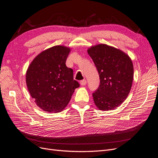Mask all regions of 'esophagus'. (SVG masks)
I'll return each instance as SVG.
<instances>
[{"mask_svg":"<svg viewBox=\"0 0 158 158\" xmlns=\"http://www.w3.org/2000/svg\"><path fill=\"white\" fill-rule=\"evenodd\" d=\"M80 84L82 85V86H84V85H85L87 84V81L85 80V79H83V80H82V81H80Z\"/></svg>","mask_w":158,"mask_h":158,"instance_id":"1","label":"esophagus"}]
</instances>
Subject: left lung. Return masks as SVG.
<instances>
[{"label": "left lung", "mask_w": 158, "mask_h": 158, "mask_svg": "<svg viewBox=\"0 0 158 158\" xmlns=\"http://www.w3.org/2000/svg\"><path fill=\"white\" fill-rule=\"evenodd\" d=\"M87 52L100 77L99 87L93 93L94 104L99 110H114L126 100L131 89L132 61L127 53L106 44L92 46Z\"/></svg>", "instance_id": "left-lung-1"}]
</instances>
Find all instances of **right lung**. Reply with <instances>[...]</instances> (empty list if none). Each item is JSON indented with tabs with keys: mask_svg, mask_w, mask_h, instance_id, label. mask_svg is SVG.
Segmentation results:
<instances>
[{
	"mask_svg": "<svg viewBox=\"0 0 158 158\" xmlns=\"http://www.w3.org/2000/svg\"><path fill=\"white\" fill-rule=\"evenodd\" d=\"M69 48L56 46L43 51L30 64L26 74L31 97L44 111L59 112L68 105L75 89L73 71L65 62Z\"/></svg>",
	"mask_w": 158,
	"mask_h": 158,
	"instance_id": "right-lung-1",
	"label": "right lung"
}]
</instances>
